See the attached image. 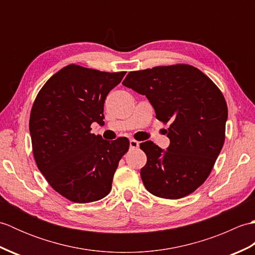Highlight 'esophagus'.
<instances>
[{"label":"esophagus","mask_w":255,"mask_h":255,"mask_svg":"<svg viewBox=\"0 0 255 255\" xmlns=\"http://www.w3.org/2000/svg\"><path fill=\"white\" fill-rule=\"evenodd\" d=\"M129 144H130V148L131 149H136V148L139 147V142L137 141V140H134V139L129 140Z\"/></svg>","instance_id":"esophagus-1"}]
</instances>
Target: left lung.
Wrapping results in <instances>:
<instances>
[{
    "label": "left lung",
    "instance_id": "1",
    "mask_svg": "<svg viewBox=\"0 0 255 255\" xmlns=\"http://www.w3.org/2000/svg\"><path fill=\"white\" fill-rule=\"evenodd\" d=\"M123 85L145 95L162 123H170V145L140 143L147 163L140 171L154 196L178 199L206 181L225 142L228 108L216 84L188 64L129 72Z\"/></svg>",
    "mask_w": 255,
    "mask_h": 255
}]
</instances>
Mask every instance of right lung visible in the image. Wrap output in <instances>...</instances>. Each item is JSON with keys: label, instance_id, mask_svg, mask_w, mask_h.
Returning <instances> with one entry per match:
<instances>
[{"label": "right lung", "instance_id": "obj_1", "mask_svg": "<svg viewBox=\"0 0 255 255\" xmlns=\"http://www.w3.org/2000/svg\"><path fill=\"white\" fill-rule=\"evenodd\" d=\"M125 74L70 64L47 81L31 107L36 164L50 186L71 202L105 197L129 149L126 137L108 141L91 133L92 124H104L106 96Z\"/></svg>", "mask_w": 255, "mask_h": 255}]
</instances>
